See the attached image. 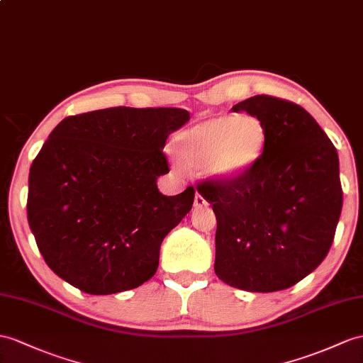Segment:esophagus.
<instances>
[{
  "mask_svg": "<svg viewBox=\"0 0 363 363\" xmlns=\"http://www.w3.org/2000/svg\"><path fill=\"white\" fill-rule=\"evenodd\" d=\"M208 205V200L201 196V194H196V199H194V206L196 208H203V206H206Z\"/></svg>",
  "mask_w": 363,
  "mask_h": 363,
  "instance_id": "obj_1",
  "label": "esophagus"
}]
</instances>
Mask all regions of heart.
<instances>
[{"label": "heart", "mask_w": 363, "mask_h": 363, "mask_svg": "<svg viewBox=\"0 0 363 363\" xmlns=\"http://www.w3.org/2000/svg\"><path fill=\"white\" fill-rule=\"evenodd\" d=\"M188 163L205 167L220 180H233L251 171L268 143V130L255 115L226 113L208 118L177 137Z\"/></svg>", "instance_id": "b5f03b06"}]
</instances>
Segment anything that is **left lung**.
I'll list each match as a JSON object with an SVG mask.
<instances>
[{"instance_id": "obj_1", "label": "left lung", "mask_w": 363, "mask_h": 363, "mask_svg": "<svg viewBox=\"0 0 363 363\" xmlns=\"http://www.w3.org/2000/svg\"><path fill=\"white\" fill-rule=\"evenodd\" d=\"M259 117L268 143L250 172L196 184L216 212L217 277L272 293L311 274L328 254L342 212L339 157L302 106L272 95L235 104Z\"/></svg>"}]
</instances>
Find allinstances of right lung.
Here are the masks:
<instances>
[{
	"label": "right lung",
	"instance_id": "obj_1",
	"mask_svg": "<svg viewBox=\"0 0 363 363\" xmlns=\"http://www.w3.org/2000/svg\"><path fill=\"white\" fill-rule=\"evenodd\" d=\"M189 120L179 108H118L70 115L52 130L29 174L28 220L58 277L106 296L134 289L158 268L167 233L192 208L188 186L166 197V138Z\"/></svg>",
	"mask_w": 363,
	"mask_h": 363
}]
</instances>
